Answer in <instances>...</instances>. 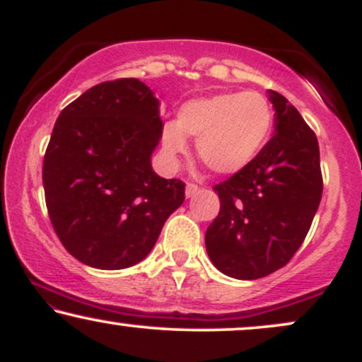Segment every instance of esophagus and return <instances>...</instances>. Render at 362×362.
Masks as SVG:
<instances>
[{
	"label": "esophagus",
	"instance_id": "1",
	"mask_svg": "<svg viewBox=\"0 0 362 362\" xmlns=\"http://www.w3.org/2000/svg\"><path fill=\"white\" fill-rule=\"evenodd\" d=\"M199 190H201V187H197L195 184H187V187H185V197L187 199L194 197L195 194H199Z\"/></svg>",
	"mask_w": 362,
	"mask_h": 362
}]
</instances>
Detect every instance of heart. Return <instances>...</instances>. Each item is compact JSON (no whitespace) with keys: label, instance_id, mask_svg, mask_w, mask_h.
<instances>
[{"label":"heart","instance_id":"obj_1","mask_svg":"<svg viewBox=\"0 0 362 362\" xmlns=\"http://www.w3.org/2000/svg\"><path fill=\"white\" fill-rule=\"evenodd\" d=\"M274 115L257 91H224L185 102L177 122L163 127L161 143L170 156L184 155L187 136L197 139V155L219 175H233L257 160L272 134Z\"/></svg>","mask_w":362,"mask_h":362}]
</instances>
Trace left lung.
Listing matches in <instances>:
<instances>
[{"mask_svg": "<svg viewBox=\"0 0 362 362\" xmlns=\"http://www.w3.org/2000/svg\"><path fill=\"white\" fill-rule=\"evenodd\" d=\"M274 136L242 172L214 187L219 214L206 250L224 276L252 281L284 267L301 247L322 199L320 149L296 107L269 90Z\"/></svg>", "mask_w": 362, "mask_h": 362, "instance_id": "left-lung-1", "label": "left lung"}]
</instances>
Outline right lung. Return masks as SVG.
Here are the masks:
<instances>
[{
	"label": "right lung",
	"instance_id": "obj_1",
	"mask_svg": "<svg viewBox=\"0 0 362 362\" xmlns=\"http://www.w3.org/2000/svg\"><path fill=\"white\" fill-rule=\"evenodd\" d=\"M160 100L138 78L105 81L61 112L44 156L45 204L74 259L102 271L131 267L155 247L185 184L156 175Z\"/></svg>",
	"mask_w": 362,
	"mask_h": 362
}]
</instances>
